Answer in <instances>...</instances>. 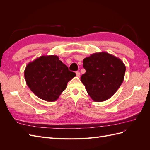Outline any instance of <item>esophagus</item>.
Instances as JSON below:
<instances>
[{
	"instance_id": "1",
	"label": "esophagus",
	"mask_w": 150,
	"mask_h": 150,
	"mask_svg": "<svg viewBox=\"0 0 150 150\" xmlns=\"http://www.w3.org/2000/svg\"><path fill=\"white\" fill-rule=\"evenodd\" d=\"M76 76H77V77H79L80 75H81V73H80V72H79V71L76 72Z\"/></svg>"
}]
</instances>
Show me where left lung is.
<instances>
[{
    "label": "left lung",
    "mask_w": 150,
    "mask_h": 150,
    "mask_svg": "<svg viewBox=\"0 0 150 150\" xmlns=\"http://www.w3.org/2000/svg\"><path fill=\"white\" fill-rule=\"evenodd\" d=\"M83 67L86 72L81 76V81L94 101L108 100L123 82L125 64L106 52L94 53L84 59Z\"/></svg>",
    "instance_id": "obj_1"
}]
</instances>
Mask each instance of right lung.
<instances>
[{"label": "right lung", "instance_id": "obj_1", "mask_svg": "<svg viewBox=\"0 0 150 150\" xmlns=\"http://www.w3.org/2000/svg\"><path fill=\"white\" fill-rule=\"evenodd\" d=\"M76 76L56 55L42 56L26 66L24 77L32 92L42 100L56 101Z\"/></svg>", "mask_w": 150, "mask_h": 150}]
</instances>
